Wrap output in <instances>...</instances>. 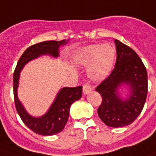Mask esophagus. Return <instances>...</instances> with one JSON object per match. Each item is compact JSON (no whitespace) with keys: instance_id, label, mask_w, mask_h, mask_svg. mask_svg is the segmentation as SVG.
Segmentation results:
<instances>
[{"instance_id":"esophagus-1","label":"esophagus","mask_w":156,"mask_h":156,"mask_svg":"<svg viewBox=\"0 0 156 156\" xmlns=\"http://www.w3.org/2000/svg\"><path fill=\"white\" fill-rule=\"evenodd\" d=\"M92 90L91 86L89 84H85L83 85V94H88L89 93H90Z\"/></svg>"}]
</instances>
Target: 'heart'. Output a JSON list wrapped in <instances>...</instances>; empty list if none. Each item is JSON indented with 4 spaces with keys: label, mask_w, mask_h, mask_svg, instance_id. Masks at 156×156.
<instances>
[{
    "label": "heart",
    "mask_w": 156,
    "mask_h": 156,
    "mask_svg": "<svg viewBox=\"0 0 156 156\" xmlns=\"http://www.w3.org/2000/svg\"><path fill=\"white\" fill-rule=\"evenodd\" d=\"M115 50L109 44H92L75 54L77 64L89 66V76L94 80H102L110 74L114 64Z\"/></svg>",
    "instance_id": "heart-1"
}]
</instances>
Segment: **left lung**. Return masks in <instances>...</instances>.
Wrapping results in <instances>:
<instances>
[{"label": "left lung", "instance_id": "left-lung-1", "mask_svg": "<svg viewBox=\"0 0 156 156\" xmlns=\"http://www.w3.org/2000/svg\"><path fill=\"white\" fill-rule=\"evenodd\" d=\"M115 68L98 86L96 91L102 102L98 114L107 126L119 128L132 124L142 112L147 96V72L137 53L118 40ZM122 85L130 89V94L122 100L118 89Z\"/></svg>", "mask_w": 156, "mask_h": 156}]
</instances>
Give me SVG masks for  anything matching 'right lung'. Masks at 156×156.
Masks as SVG:
<instances>
[{
    "instance_id": "add662e5",
    "label": "right lung",
    "mask_w": 156,
    "mask_h": 156,
    "mask_svg": "<svg viewBox=\"0 0 156 156\" xmlns=\"http://www.w3.org/2000/svg\"><path fill=\"white\" fill-rule=\"evenodd\" d=\"M68 41H48L35 44L28 47L20 57L14 73V103L19 116L25 125L37 134L51 136L58 133L63 129L69 117L70 107L74 102L79 100L82 95V86L65 87L59 90L56 98L48 112L41 117H33L27 112L17 95L20 72L25 65L32 59L41 55L58 57V49Z\"/></svg>"
}]
</instances>
